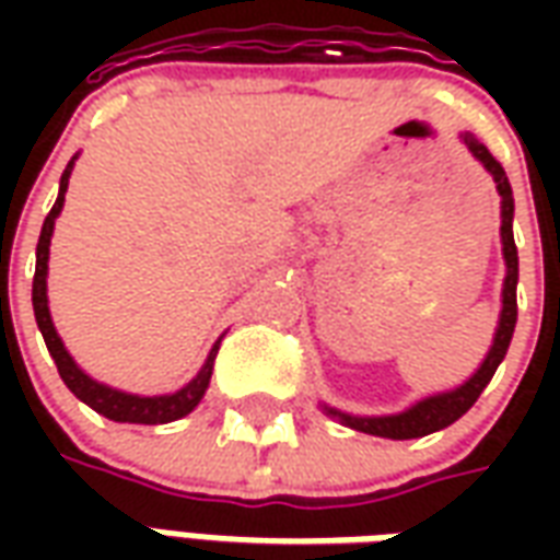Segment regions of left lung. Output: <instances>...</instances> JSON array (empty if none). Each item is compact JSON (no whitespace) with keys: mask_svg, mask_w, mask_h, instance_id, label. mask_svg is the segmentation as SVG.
<instances>
[{"mask_svg":"<svg viewBox=\"0 0 560 560\" xmlns=\"http://www.w3.org/2000/svg\"><path fill=\"white\" fill-rule=\"evenodd\" d=\"M462 143L468 147L474 159L480 161L486 173L494 179L498 197H501V252H504V291H501V315H498V327H494V339L489 345V353L482 357V363L477 365V372L462 381L458 387L444 389V393H432L425 399L413 401L411 408H405L399 413H381V417H357V413H345L339 408H329L327 401H320V408L327 417L339 420L348 429L357 432L377 434V438H389V441H411V438H422V434L441 432L446 425L470 411V405L480 399V393L486 384L492 381L494 369L501 365L506 357L510 339H513V329H516V284H518V255L516 243H513V188L506 179L504 167L494 161L489 149L482 147L480 140L474 135H462Z\"/></svg>","mask_w":560,"mask_h":560,"instance_id":"left-lung-1","label":"left lung"}]
</instances>
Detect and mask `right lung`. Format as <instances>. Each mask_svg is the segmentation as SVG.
Returning <instances> with one entry per match:
<instances>
[{
    "label": "right lung",
    "mask_w": 560,
    "mask_h": 560,
    "mask_svg": "<svg viewBox=\"0 0 560 560\" xmlns=\"http://www.w3.org/2000/svg\"><path fill=\"white\" fill-rule=\"evenodd\" d=\"M74 161L78 155L68 161L66 173L59 179V197H56L54 209L47 212L44 219L42 236H38V248H35V279H32V308H35V320H38V329H42L44 345L54 357L56 369H59V377L66 381V387L78 396L83 405H90L92 411H98L102 417L114 422H140V425H161V422L183 420L185 413H191L200 405V399L207 396L209 377H212V365H215V353H219L221 339L212 345L207 363L200 365L197 372L185 387H179L176 393H164V396H138V393H126V389L107 387L102 381H95L92 375H86L74 357L66 351V345L59 339V332L54 327V317H50V303H47V260H50V236H54V224L59 219V212L66 207V191L68 179H71V171H74Z\"/></svg>",
    "instance_id": "add662e5"
}]
</instances>
